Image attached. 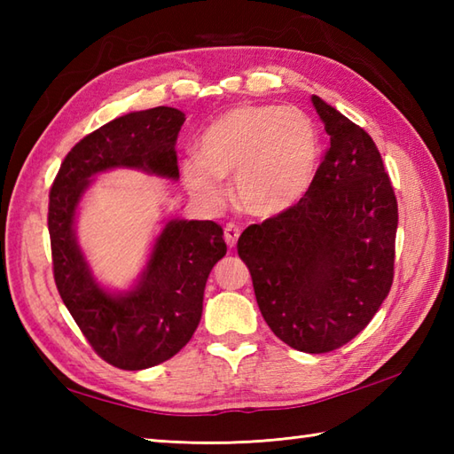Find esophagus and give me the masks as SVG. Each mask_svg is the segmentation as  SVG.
Instances as JSON below:
<instances>
[{
	"label": "esophagus",
	"instance_id": "esophagus-1",
	"mask_svg": "<svg viewBox=\"0 0 454 454\" xmlns=\"http://www.w3.org/2000/svg\"><path fill=\"white\" fill-rule=\"evenodd\" d=\"M239 234H242V230H239L236 224H226V228H224V239H226V244L230 247H234L238 244Z\"/></svg>",
	"mask_w": 454,
	"mask_h": 454
}]
</instances>
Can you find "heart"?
Here are the masks:
<instances>
[{
  "label": "heart",
  "mask_w": 454,
  "mask_h": 454,
  "mask_svg": "<svg viewBox=\"0 0 454 454\" xmlns=\"http://www.w3.org/2000/svg\"><path fill=\"white\" fill-rule=\"evenodd\" d=\"M199 156L179 163L185 187L202 207L224 200L222 179L234 177V200L246 215L269 220L296 208L320 171L322 137L310 114L277 105H238L212 121Z\"/></svg>",
  "instance_id": "heart-1"
}]
</instances>
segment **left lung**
Here are the masks:
<instances>
[{
	"instance_id": "1",
	"label": "left lung",
	"mask_w": 454,
	"mask_h": 454,
	"mask_svg": "<svg viewBox=\"0 0 454 454\" xmlns=\"http://www.w3.org/2000/svg\"><path fill=\"white\" fill-rule=\"evenodd\" d=\"M330 148L306 199L244 230L238 255L252 273L267 325L304 353L351 341L388 296L398 202L379 148L312 95Z\"/></svg>"
}]
</instances>
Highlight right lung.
I'll list each match as a JSON object with an SVG mask.
<instances>
[{
	"label": "right lung",
	"instance_id": "obj_1",
	"mask_svg": "<svg viewBox=\"0 0 454 454\" xmlns=\"http://www.w3.org/2000/svg\"><path fill=\"white\" fill-rule=\"evenodd\" d=\"M183 122L185 114L173 107L122 114L75 144L51 189L48 232L58 293L93 349L122 371L150 369L189 343L208 275L226 255V244L216 222L163 218L132 285L111 288L95 277L78 242L80 207L107 171L137 169L177 181Z\"/></svg>",
	"mask_w": 454,
	"mask_h": 454
}]
</instances>
